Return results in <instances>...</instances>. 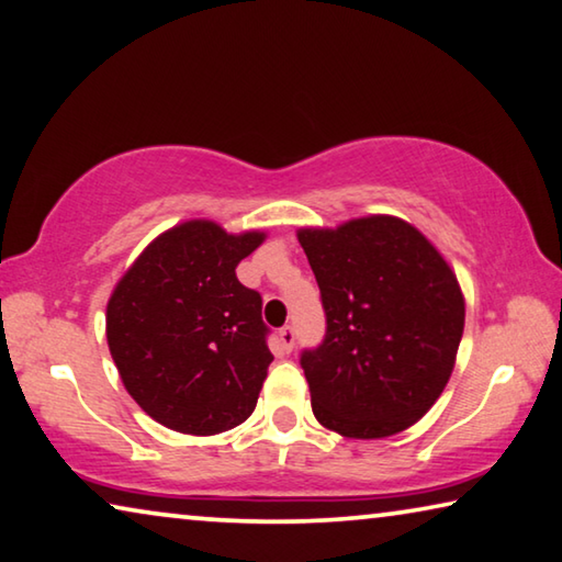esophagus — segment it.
<instances>
[{"instance_id": "obj_1", "label": "esophagus", "mask_w": 562, "mask_h": 562, "mask_svg": "<svg viewBox=\"0 0 562 562\" xmlns=\"http://www.w3.org/2000/svg\"><path fill=\"white\" fill-rule=\"evenodd\" d=\"M279 341L283 351H291V348L296 346V330H293V326H283L279 330Z\"/></svg>"}]
</instances>
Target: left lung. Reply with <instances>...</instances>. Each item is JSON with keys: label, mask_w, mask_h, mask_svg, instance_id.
I'll use <instances>...</instances> for the list:
<instances>
[{"label": "left lung", "mask_w": 562, "mask_h": 562, "mask_svg": "<svg viewBox=\"0 0 562 562\" xmlns=\"http://www.w3.org/2000/svg\"><path fill=\"white\" fill-rule=\"evenodd\" d=\"M326 314L301 368L321 426L346 438L401 434L443 393L465 303L456 273L418 228L393 216L301 228Z\"/></svg>", "instance_id": "obj_1"}]
</instances>
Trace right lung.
<instances>
[{"mask_svg":"<svg viewBox=\"0 0 562 562\" xmlns=\"http://www.w3.org/2000/svg\"><path fill=\"white\" fill-rule=\"evenodd\" d=\"M263 234L211 221L169 228L134 261L106 306V341L126 391L161 426L214 436L251 416L273 356L261 293L236 266Z\"/></svg>","mask_w":562,"mask_h":562,"instance_id":"1","label":"right lung"}]
</instances>
